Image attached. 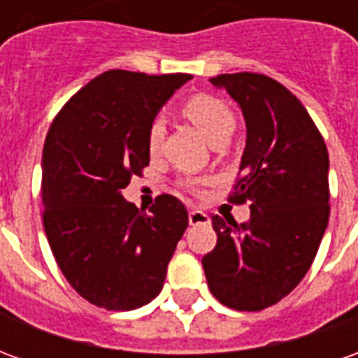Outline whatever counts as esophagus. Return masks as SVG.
I'll return each instance as SVG.
<instances>
[{"label":"esophagus","instance_id":"1","mask_svg":"<svg viewBox=\"0 0 358 358\" xmlns=\"http://www.w3.org/2000/svg\"><path fill=\"white\" fill-rule=\"evenodd\" d=\"M187 218H189V224H192V226L210 224L209 215H207V213H203V210H199V209L189 210V215H187Z\"/></svg>","mask_w":358,"mask_h":358}]
</instances>
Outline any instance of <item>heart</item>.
Masks as SVG:
<instances>
[{
  "instance_id": "heart-1",
  "label": "heart",
  "mask_w": 358,
  "mask_h": 358,
  "mask_svg": "<svg viewBox=\"0 0 358 358\" xmlns=\"http://www.w3.org/2000/svg\"><path fill=\"white\" fill-rule=\"evenodd\" d=\"M182 113L197 126V130L213 145L218 143V141L228 140L234 130H236V115H234L232 107L226 101H222V99L215 97V95L197 94L194 97H189L184 103ZM163 140L164 124L161 120H155L148 130V149L151 155H157L161 151ZM189 187L195 189V184L189 182Z\"/></svg>"
}]
</instances>
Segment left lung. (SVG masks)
I'll list each match as a JSON object with an SVG mask.
<instances>
[{
	"label": "left lung",
	"mask_w": 358,
	"mask_h": 358,
	"mask_svg": "<svg viewBox=\"0 0 358 358\" xmlns=\"http://www.w3.org/2000/svg\"><path fill=\"white\" fill-rule=\"evenodd\" d=\"M241 107L248 141L232 203L251 201V218L213 215L217 248L203 257L210 293L236 310L284 299L315 261L330 218L328 149L303 103L274 78L218 74Z\"/></svg>",
	"instance_id": "8db88e82"
}]
</instances>
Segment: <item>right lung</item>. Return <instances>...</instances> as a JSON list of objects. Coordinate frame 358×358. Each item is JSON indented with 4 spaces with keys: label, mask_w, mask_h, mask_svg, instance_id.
<instances>
[{
    "label": "right lung",
    "mask_w": 358,
    "mask_h": 358,
    "mask_svg": "<svg viewBox=\"0 0 358 358\" xmlns=\"http://www.w3.org/2000/svg\"><path fill=\"white\" fill-rule=\"evenodd\" d=\"M189 78L107 71L65 103L45 136V236L69 284L95 307L132 310L163 289L186 207L163 194L140 213L120 192L149 164V126Z\"/></svg>",
    "instance_id": "right-lung-1"
}]
</instances>
